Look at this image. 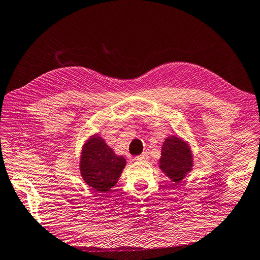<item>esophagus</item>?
Returning a JSON list of instances; mask_svg holds the SVG:
<instances>
[{
  "label": "esophagus",
  "mask_w": 260,
  "mask_h": 260,
  "mask_svg": "<svg viewBox=\"0 0 260 260\" xmlns=\"http://www.w3.org/2000/svg\"><path fill=\"white\" fill-rule=\"evenodd\" d=\"M148 159H149V154L146 153V152H144V153H142L141 155H138V157L134 158L135 161H141V162L146 161V160H148Z\"/></svg>",
  "instance_id": "1"
}]
</instances>
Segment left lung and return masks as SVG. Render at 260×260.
<instances>
[{"label": "left lung", "mask_w": 260, "mask_h": 260, "mask_svg": "<svg viewBox=\"0 0 260 260\" xmlns=\"http://www.w3.org/2000/svg\"><path fill=\"white\" fill-rule=\"evenodd\" d=\"M191 145L178 135L165 139L159 159V168L174 184L181 183L194 166Z\"/></svg>", "instance_id": "1"}]
</instances>
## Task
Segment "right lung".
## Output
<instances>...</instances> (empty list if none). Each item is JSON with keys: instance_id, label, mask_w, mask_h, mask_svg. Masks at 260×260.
Masks as SVG:
<instances>
[{"instance_id": "add662e5", "label": "right lung", "mask_w": 260, "mask_h": 260, "mask_svg": "<svg viewBox=\"0 0 260 260\" xmlns=\"http://www.w3.org/2000/svg\"><path fill=\"white\" fill-rule=\"evenodd\" d=\"M125 166L126 159L116 154L99 133L89 136L82 146L79 172L84 182L95 192L110 191Z\"/></svg>"}]
</instances>
